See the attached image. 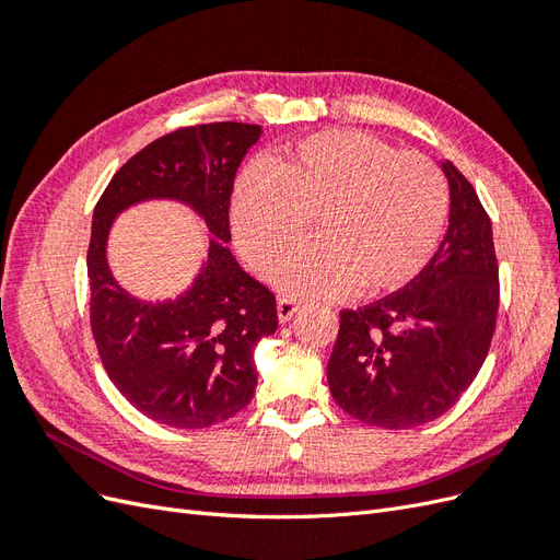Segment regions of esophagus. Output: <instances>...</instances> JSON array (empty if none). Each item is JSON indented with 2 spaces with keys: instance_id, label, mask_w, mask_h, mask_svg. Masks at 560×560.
I'll list each match as a JSON object with an SVG mask.
<instances>
[{
  "instance_id": "obj_1",
  "label": "esophagus",
  "mask_w": 560,
  "mask_h": 560,
  "mask_svg": "<svg viewBox=\"0 0 560 560\" xmlns=\"http://www.w3.org/2000/svg\"><path fill=\"white\" fill-rule=\"evenodd\" d=\"M299 308H301V303H299L296 299L282 296V299L278 301V317H280L282 325H284V322H290V319L296 315Z\"/></svg>"
}]
</instances>
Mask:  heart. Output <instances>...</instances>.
<instances>
[{"mask_svg": "<svg viewBox=\"0 0 560 560\" xmlns=\"http://www.w3.org/2000/svg\"><path fill=\"white\" fill-rule=\"evenodd\" d=\"M317 241L276 268L282 290L338 299L397 292L442 241L448 191L436 167L358 130H325L235 182L231 224L245 259L268 270L308 229Z\"/></svg>", "mask_w": 560, "mask_h": 560, "instance_id": "b5f03b06", "label": "heart"}]
</instances>
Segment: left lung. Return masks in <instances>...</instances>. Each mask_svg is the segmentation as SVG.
Returning a JSON list of instances; mask_svg holds the SVG:
<instances>
[{
  "label": "left lung",
  "instance_id": "left-lung-1",
  "mask_svg": "<svg viewBox=\"0 0 560 560\" xmlns=\"http://www.w3.org/2000/svg\"><path fill=\"white\" fill-rule=\"evenodd\" d=\"M448 231L422 273L378 303L343 311L327 364L334 401L366 425L409 430L444 416L477 378L498 317L493 226L451 161Z\"/></svg>",
  "mask_w": 560,
  "mask_h": 560
}]
</instances>
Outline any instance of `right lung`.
I'll list each match as a JSON object with an SVG mask.
<instances>
[{
    "label": "right lung",
    "mask_w": 560,
    "mask_h": 560,
    "mask_svg": "<svg viewBox=\"0 0 560 560\" xmlns=\"http://www.w3.org/2000/svg\"><path fill=\"white\" fill-rule=\"evenodd\" d=\"M261 138L254 124L182 128L118 171L93 212L91 327L109 381L147 418L202 430L243 411L257 387L254 348L276 334V296L231 254L235 173ZM147 199H173L207 224L209 254L195 282L165 302L132 298L106 261L115 217Z\"/></svg>",
    "instance_id": "add662e5"
}]
</instances>
